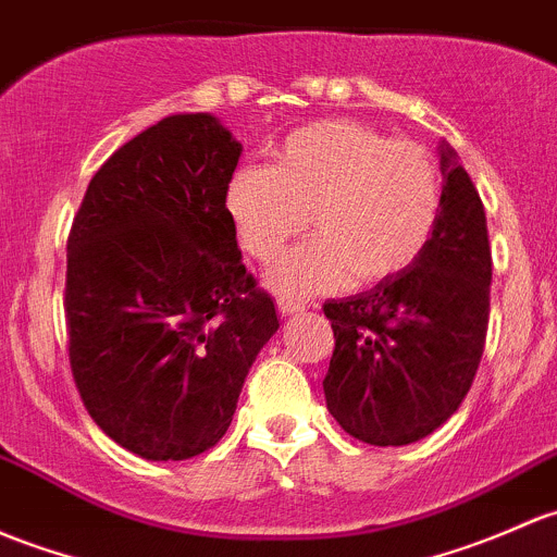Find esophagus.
<instances>
[{
    "instance_id": "esophagus-1",
    "label": "esophagus",
    "mask_w": 557,
    "mask_h": 557,
    "mask_svg": "<svg viewBox=\"0 0 557 557\" xmlns=\"http://www.w3.org/2000/svg\"><path fill=\"white\" fill-rule=\"evenodd\" d=\"M277 309L283 314H298V312H304V309H307V304H301V301H294V298H277Z\"/></svg>"
}]
</instances>
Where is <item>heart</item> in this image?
I'll return each mask as SVG.
<instances>
[{"label": "heart", "mask_w": 557, "mask_h": 557, "mask_svg": "<svg viewBox=\"0 0 557 557\" xmlns=\"http://www.w3.org/2000/svg\"><path fill=\"white\" fill-rule=\"evenodd\" d=\"M239 245L269 261L309 226L318 237L269 269L274 290L327 294L349 280L376 283L406 269L441 213V173L413 140H389L347 120L290 133L274 165H243L226 186Z\"/></svg>", "instance_id": "1"}]
</instances>
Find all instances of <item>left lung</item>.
<instances>
[{
	"label": "left lung",
	"mask_w": 557,
	"mask_h": 557,
	"mask_svg": "<svg viewBox=\"0 0 557 557\" xmlns=\"http://www.w3.org/2000/svg\"><path fill=\"white\" fill-rule=\"evenodd\" d=\"M437 224L403 272L327 301L333 347L323 379L331 417L371 446H408L454 417L475 379L488 331L491 245L485 210L454 146H437Z\"/></svg>",
	"instance_id": "left-lung-1"
}]
</instances>
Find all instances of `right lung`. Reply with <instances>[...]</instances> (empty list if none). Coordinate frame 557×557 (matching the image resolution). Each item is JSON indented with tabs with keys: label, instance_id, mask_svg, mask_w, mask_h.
<instances>
[{
	"label": "right lung",
	"instance_id": "obj_1",
	"mask_svg": "<svg viewBox=\"0 0 557 557\" xmlns=\"http://www.w3.org/2000/svg\"><path fill=\"white\" fill-rule=\"evenodd\" d=\"M239 154L213 114L165 116L92 175L69 234L74 382L92 421L140 459L215 446L280 327L226 210Z\"/></svg>",
	"mask_w": 557,
	"mask_h": 557
}]
</instances>
